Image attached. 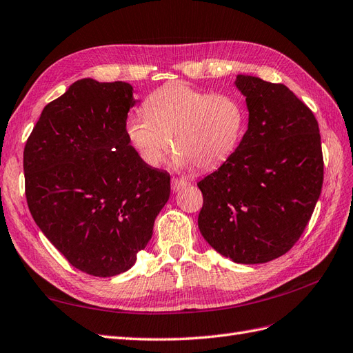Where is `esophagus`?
Instances as JSON below:
<instances>
[{
	"instance_id": "obj_1",
	"label": "esophagus",
	"mask_w": 353,
	"mask_h": 353,
	"mask_svg": "<svg viewBox=\"0 0 353 353\" xmlns=\"http://www.w3.org/2000/svg\"><path fill=\"white\" fill-rule=\"evenodd\" d=\"M188 185H189V180H186L183 177H173V179H171V189H173L174 192L186 188Z\"/></svg>"
}]
</instances>
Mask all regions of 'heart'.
I'll list each match as a JSON object with an SVG mask.
<instances>
[{
    "instance_id": "b5f03b06",
    "label": "heart",
    "mask_w": 353,
    "mask_h": 353,
    "mask_svg": "<svg viewBox=\"0 0 353 353\" xmlns=\"http://www.w3.org/2000/svg\"><path fill=\"white\" fill-rule=\"evenodd\" d=\"M145 114L125 121V136L150 167L164 164L171 149L177 164L210 171L232 157L244 136L247 114L241 100L210 93L183 83L154 90L143 102Z\"/></svg>"
}]
</instances>
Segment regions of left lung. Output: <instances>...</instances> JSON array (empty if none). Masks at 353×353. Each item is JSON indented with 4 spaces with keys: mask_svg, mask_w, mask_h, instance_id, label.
Listing matches in <instances>:
<instances>
[{
    "mask_svg": "<svg viewBox=\"0 0 353 353\" xmlns=\"http://www.w3.org/2000/svg\"><path fill=\"white\" fill-rule=\"evenodd\" d=\"M248 130L226 163L198 188V226L207 243L236 263L278 259L305 232L324 182L314 112L284 84L238 75Z\"/></svg>",
    "mask_w": 353,
    "mask_h": 353,
    "instance_id": "8db88e82",
    "label": "left lung"
}]
</instances>
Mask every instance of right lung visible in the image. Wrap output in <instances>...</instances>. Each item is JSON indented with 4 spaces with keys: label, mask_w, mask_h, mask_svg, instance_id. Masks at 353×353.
Wrapping results in <instances>:
<instances>
[{
    "label": "right lung",
    "mask_w": 353,
    "mask_h": 353,
    "mask_svg": "<svg viewBox=\"0 0 353 353\" xmlns=\"http://www.w3.org/2000/svg\"><path fill=\"white\" fill-rule=\"evenodd\" d=\"M133 105L127 83L79 79L44 108L23 150L35 223L93 276L134 265L170 196V174L145 164L125 136Z\"/></svg>",
    "instance_id": "obj_1"
}]
</instances>
